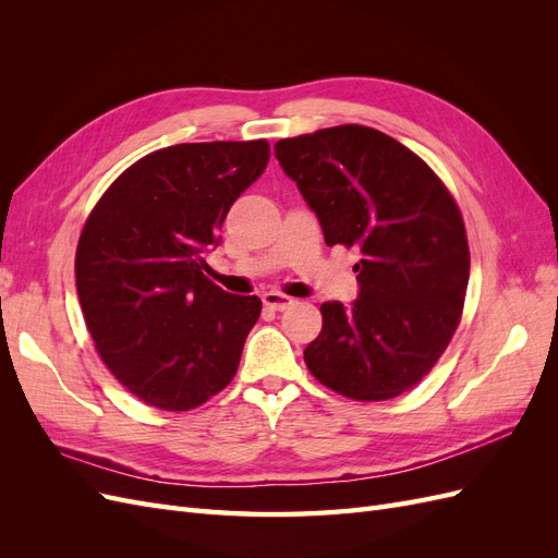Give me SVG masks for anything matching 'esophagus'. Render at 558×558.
Masks as SVG:
<instances>
[{
  "label": "esophagus",
  "mask_w": 558,
  "mask_h": 558,
  "mask_svg": "<svg viewBox=\"0 0 558 558\" xmlns=\"http://www.w3.org/2000/svg\"><path fill=\"white\" fill-rule=\"evenodd\" d=\"M263 305H265L267 310H272V312H283V310H289V307L293 305V298L269 291V293L263 295Z\"/></svg>",
  "instance_id": "esophagus-1"
}]
</instances>
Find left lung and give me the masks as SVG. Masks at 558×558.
Masks as SVG:
<instances>
[{"label":"left lung","instance_id":"obj_1","mask_svg":"<svg viewBox=\"0 0 558 558\" xmlns=\"http://www.w3.org/2000/svg\"><path fill=\"white\" fill-rule=\"evenodd\" d=\"M328 246L359 251V298L324 302L310 373L353 400L424 379L459 326L470 251L459 207L430 167L388 134L340 125L275 144Z\"/></svg>","mask_w":558,"mask_h":558}]
</instances>
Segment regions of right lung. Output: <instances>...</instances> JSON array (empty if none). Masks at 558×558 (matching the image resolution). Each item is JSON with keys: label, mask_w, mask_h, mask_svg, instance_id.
I'll return each mask as SVG.
<instances>
[{"label": "right lung", "mask_w": 558, "mask_h": 558, "mask_svg": "<svg viewBox=\"0 0 558 558\" xmlns=\"http://www.w3.org/2000/svg\"><path fill=\"white\" fill-rule=\"evenodd\" d=\"M269 144H177L148 154L97 202L76 248V293L99 356L150 408L185 412L232 381L258 295L205 277L207 253Z\"/></svg>", "instance_id": "1"}]
</instances>
